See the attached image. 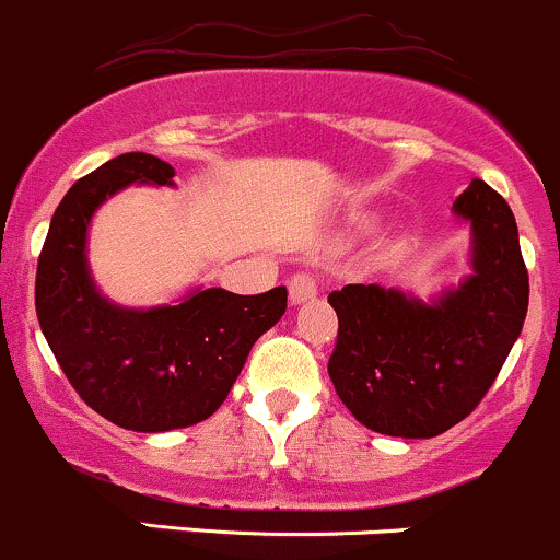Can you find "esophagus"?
I'll list each match as a JSON object with an SVG mask.
<instances>
[{"instance_id":"1","label":"esophagus","mask_w":560,"mask_h":560,"mask_svg":"<svg viewBox=\"0 0 560 560\" xmlns=\"http://www.w3.org/2000/svg\"><path fill=\"white\" fill-rule=\"evenodd\" d=\"M316 292H319V281H316L308 270H298L290 279V301L295 303V306L298 303L312 301V298H316Z\"/></svg>"}]
</instances>
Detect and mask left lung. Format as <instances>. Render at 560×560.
I'll return each mask as SVG.
<instances>
[{
    "mask_svg": "<svg viewBox=\"0 0 560 560\" xmlns=\"http://www.w3.org/2000/svg\"><path fill=\"white\" fill-rule=\"evenodd\" d=\"M455 213L471 222L474 276L439 303L376 284L327 298L338 314L327 374L354 420L376 433L431 439L466 420L523 330L528 270L510 206L474 180Z\"/></svg>",
    "mask_w": 560,
    "mask_h": 560,
    "instance_id": "8db88e82",
    "label": "left lung"
}]
</instances>
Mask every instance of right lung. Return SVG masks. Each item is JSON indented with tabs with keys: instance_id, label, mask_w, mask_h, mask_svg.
Listing matches in <instances>:
<instances>
[{
	"instance_id": "right-lung-1",
	"label": "right lung",
	"mask_w": 560,
	"mask_h": 560,
	"mask_svg": "<svg viewBox=\"0 0 560 560\" xmlns=\"http://www.w3.org/2000/svg\"><path fill=\"white\" fill-rule=\"evenodd\" d=\"M160 156L129 151L72 184L37 259L43 336L75 393L105 420L140 433L208 420L238 380L254 341L287 312V290L233 295L197 290L178 306L118 308L92 284L86 228L121 186L173 184Z\"/></svg>"
}]
</instances>
